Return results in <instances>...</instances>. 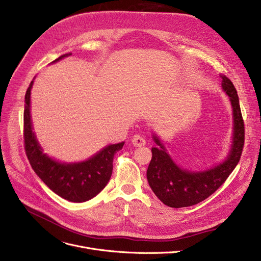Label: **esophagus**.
I'll list each match as a JSON object with an SVG mask.
<instances>
[{
    "label": "esophagus",
    "mask_w": 261,
    "mask_h": 261,
    "mask_svg": "<svg viewBox=\"0 0 261 261\" xmlns=\"http://www.w3.org/2000/svg\"><path fill=\"white\" fill-rule=\"evenodd\" d=\"M132 144L134 146H137V147H142V146H144L146 144V140H145L144 137H142V135L135 134L134 137H133V139H132Z\"/></svg>",
    "instance_id": "34e87169"
}]
</instances>
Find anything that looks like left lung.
<instances>
[{"label":"left lung","instance_id":"1","mask_svg":"<svg viewBox=\"0 0 261 261\" xmlns=\"http://www.w3.org/2000/svg\"><path fill=\"white\" fill-rule=\"evenodd\" d=\"M221 77L223 79L222 87L229 96L233 111L232 148L222 164L205 172L185 171L173 162L161 142L153 135L159 147L151 149L152 158L147 169V179L156 197L168 207H190L205 200L225 182L240 161L245 131L239 98L229 79L224 74H221Z\"/></svg>","mask_w":261,"mask_h":261}]
</instances>
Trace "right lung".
Instances as JSON below:
<instances>
[{"label": "right lung", "mask_w": 261, "mask_h": 261, "mask_svg": "<svg viewBox=\"0 0 261 261\" xmlns=\"http://www.w3.org/2000/svg\"><path fill=\"white\" fill-rule=\"evenodd\" d=\"M67 55L69 54L62 55L54 62H58ZM32 85L33 81L25 94L23 114L24 149L30 164L34 172L55 194L72 202L89 200L99 194L109 182L113 171V159L116 152L122 148L124 143L109 145L89 160L81 163L65 164L52 160L42 153L33 132L30 115Z\"/></svg>", "instance_id": "1"}]
</instances>
